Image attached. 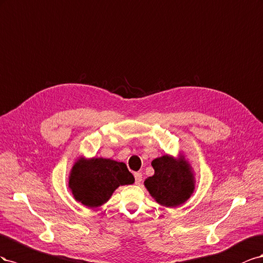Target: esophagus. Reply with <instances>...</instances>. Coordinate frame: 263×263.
<instances>
[{"label":"esophagus","instance_id":"34e87169","mask_svg":"<svg viewBox=\"0 0 263 263\" xmlns=\"http://www.w3.org/2000/svg\"><path fill=\"white\" fill-rule=\"evenodd\" d=\"M134 178H136V184H140L142 181V173H140V172L134 173Z\"/></svg>","mask_w":263,"mask_h":263}]
</instances>
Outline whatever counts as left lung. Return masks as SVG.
I'll use <instances>...</instances> for the list:
<instances>
[{"label":"left lung","mask_w":263,"mask_h":263,"mask_svg":"<svg viewBox=\"0 0 263 263\" xmlns=\"http://www.w3.org/2000/svg\"><path fill=\"white\" fill-rule=\"evenodd\" d=\"M154 175L144 185L151 196L165 207H177L189 199L195 190L194 174L184 156L174 159L163 155L152 161Z\"/></svg>","instance_id":"8db88e82"}]
</instances>
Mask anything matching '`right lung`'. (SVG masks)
I'll return each instance as SVG.
<instances>
[{
  "label": "right lung",
  "mask_w": 263,
  "mask_h": 263,
  "mask_svg": "<svg viewBox=\"0 0 263 263\" xmlns=\"http://www.w3.org/2000/svg\"><path fill=\"white\" fill-rule=\"evenodd\" d=\"M133 183V175L122 162L81 157L73 164L68 185L74 199L87 207L96 208L107 202L119 186Z\"/></svg>",
  "instance_id": "add662e5"
}]
</instances>
